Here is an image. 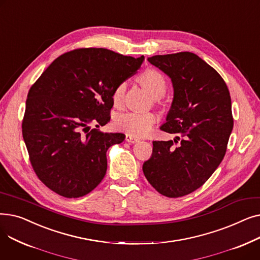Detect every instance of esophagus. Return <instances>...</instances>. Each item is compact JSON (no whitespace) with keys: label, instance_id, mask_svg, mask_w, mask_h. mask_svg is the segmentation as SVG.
<instances>
[{"label":"esophagus","instance_id":"obj_1","mask_svg":"<svg viewBox=\"0 0 260 260\" xmlns=\"http://www.w3.org/2000/svg\"><path fill=\"white\" fill-rule=\"evenodd\" d=\"M125 140H126L128 143H136V142L139 141L138 138H136V137H134V136L128 135V134L125 136Z\"/></svg>","mask_w":260,"mask_h":260}]
</instances>
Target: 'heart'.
<instances>
[{"label":"heart","instance_id":"1","mask_svg":"<svg viewBox=\"0 0 260 260\" xmlns=\"http://www.w3.org/2000/svg\"><path fill=\"white\" fill-rule=\"evenodd\" d=\"M140 84L154 99H159L167 91V81L159 72L147 70L139 76ZM126 89V84L121 82L113 90L112 98L115 105L121 104ZM157 118L152 113H122L115 118V126L135 137H143L152 132Z\"/></svg>","mask_w":260,"mask_h":260}]
</instances>
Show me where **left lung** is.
<instances>
[{
  "mask_svg": "<svg viewBox=\"0 0 260 260\" xmlns=\"http://www.w3.org/2000/svg\"><path fill=\"white\" fill-rule=\"evenodd\" d=\"M147 61L172 80L174 98L160 129L177 137L154 141L152 157L142 170L157 192L182 197L206 182L225 155L233 129L230 91L221 76L193 52ZM174 142L179 145L174 147Z\"/></svg>",
  "mask_w": 260,
  "mask_h": 260,
  "instance_id": "8db88e82",
  "label": "left lung"
}]
</instances>
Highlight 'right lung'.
<instances>
[{"mask_svg":"<svg viewBox=\"0 0 260 260\" xmlns=\"http://www.w3.org/2000/svg\"><path fill=\"white\" fill-rule=\"evenodd\" d=\"M143 60L105 48H79L61 54L30 87L23 139L38 178L54 193L78 198L102 181L107 149L125 135L89 124L109 122L114 88Z\"/></svg>","mask_w":260,"mask_h":260,"instance_id":"add662e5","label":"right lung"}]
</instances>
